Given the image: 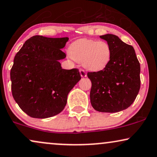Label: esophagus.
<instances>
[{"label":"esophagus","instance_id":"1","mask_svg":"<svg viewBox=\"0 0 157 157\" xmlns=\"http://www.w3.org/2000/svg\"><path fill=\"white\" fill-rule=\"evenodd\" d=\"M80 75L82 77H85L87 76V74L86 72H85V71L83 70V69H80Z\"/></svg>","mask_w":157,"mask_h":157}]
</instances>
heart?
<instances>
[{
	"instance_id": "heart-1",
	"label": "heart",
	"mask_w": 157,
	"mask_h": 157,
	"mask_svg": "<svg viewBox=\"0 0 157 157\" xmlns=\"http://www.w3.org/2000/svg\"><path fill=\"white\" fill-rule=\"evenodd\" d=\"M70 57L75 61L82 62L87 70L98 72L109 64L112 49L107 41L89 39H80L69 47Z\"/></svg>"
}]
</instances>
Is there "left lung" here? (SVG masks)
<instances>
[{
    "label": "left lung",
    "instance_id": "1",
    "mask_svg": "<svg viewBox=\"0 0 157 157\" xmlns=\"http://www.w3.org/2000/svg\"><path fill=\"white\" fill-rule=\"evenodd\" d=\"M100 37L109 44L112 57L104 70L87 72L92 82L91 105L99 112H119L128 108L139 93L140 64L132 46L113 34Z\"/></svg>",
    "mask_w": 157,
    "mask_h": 157
}]
</instances>
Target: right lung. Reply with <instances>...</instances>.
<instances>
[{
  "instance_id": "1",
  "label": "right lung",
  "mask_w": 157,
  "mask_h": 157,
  "mask_svg": "<svg viewBox=\"0 0 157 157\" xmlns=\"http://www.w3.org/2000/svg\"><path fill=\"white\" fill-rule=\"evenodd\" d=\"M68 40L33 36L14 57L10 73L12 95L32 118H47L61 113L68 93L81 79L78 69L64 70L59 62L66 57L60 49Z\"/></svg>"
}]
</instances>
